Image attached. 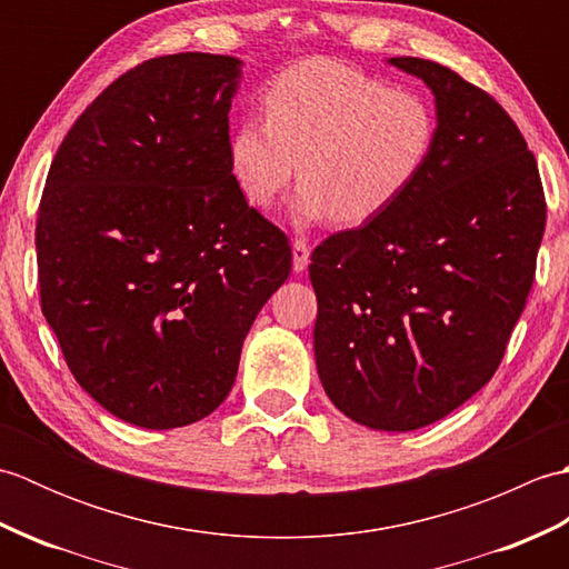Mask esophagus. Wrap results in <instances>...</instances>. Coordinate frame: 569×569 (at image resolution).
Instances as JSON below:
<instances>
[{
	"mask_svg": "<svg viewBox=\"0 0 569 569\" xmlns=\"http://www.w3.org/2000/svg\"><path fill=\"white\" fill-rule=\"evenodd\" d=\"M310 261V247L306 239H293V271H303Z\"/></svg>",
	"mask_w": 569,
	"mask_h": 569,
	"instance_id": "1",
	"label": "esophagus"
}]
</instances>
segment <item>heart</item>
<instances>
[{
	"label": "heart",
	"mask_w": 569,
	"mask_h": 569,
	"mask_svg": "<svg viewBox=\"0 0 569 569\" xmlns=\"http://www.w3.org/2000/svg\"><path fill=\"white\" fill-rule=\"evenodd\" d=\"M266 119L234 129L229 163L244 198L266 210L291 186L303 220L365 224L426 171L438 119L422 94L332 60L283 70L263 98Z\"/></svg>",
	"instance_id": "obj_1"
}]
</instances>
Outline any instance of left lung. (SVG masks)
Segmentation results:
<instances>
[{"mask_svg":"<svg viewBox=\"0 0 569 569\" xmlns=\"http://www.w3.org/2000/svg\"><path fill=\"white\" fill-rule=\"evenodd\" d=\"M438 139L406 196L310 257L316 361L330 401L373 430L452 413L499 369L536 278L546 192L533 151L487 90L426 58Z\"/></svg>","mask_w":569,"mask_h":569,"instance_id":"1","label":"left lung"}]
</instances>
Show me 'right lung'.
Segmentation results:
<instances>
[{
  "label": "right lung",
  "instance_id": "add662e5",
  "mask_svg": "<svg viewBox=\"0 0 569 569\" xmlns=\"http://www.w3.org/2000/svg\"><path fill=\"white\" fill-rule=\"evenodd\" d=\"M239 60H143L88 104L36 220L41 310L72 377L131 426H190L232 389L288 237L229 163Z\"/></svg>",
  "mask_w": 569,
  "mask_h": 569
}]
</instances>
